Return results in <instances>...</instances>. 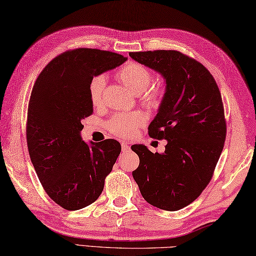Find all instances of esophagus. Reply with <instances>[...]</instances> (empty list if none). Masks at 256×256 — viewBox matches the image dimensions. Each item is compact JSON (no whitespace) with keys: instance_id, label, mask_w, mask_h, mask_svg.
<instances>
[{"instance_id":"1","label":"esophagus","mask_w":256,"mask_h":256,"mask_svg":"<svg viewBox=\"0 0 256 256\" xmlns=\"http://www.w3.org/2000/svg\"><path fill=\"white\" fill-rule=\"evenodd\" d=\"M121 145H122V152H123V153H126V152L130 150V145L128 143L122 142Z\"/></svg>"}]
</instances>
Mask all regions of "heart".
Here are the masks:
<instances>
[{"instance_id": "1", "label": "heart", "mask_w": 256, "mask_h": 256, "mask_svg": "<svg viewBox=\"0 0 256 256\" xmlns=\"http://www.w3.org/2000/svg\"><path fill=\"white\" fill-rule=\"evenodd\" d=\"M118 77L132 92L143 96L148 106H157L160 102L162 92L160 89H148L153 82V74L148 68L138 62H130L118 72ZM106 79L103 74L94 77L89 86L90 100L94 106L102 102V94ZM145 123V116L140 112L120 113L114 116L108 123V128L114 134L121 138H131L136 130Z\"/></svg>"}]
</instances>
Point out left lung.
<instances>
[{"instance_id": "8db88e82", "label": "left lung", "mask_w": 256, "mask_h": 256, "mask_svg": "<svg viewBox=\"0 0 256 256\" xmlns=\"http://www.w3.org/2000/svg\"><path fill=\"white\" fill-rule=\"evenodd\" d=\"M165 81L150 138L166 140L164 153L133 145L140 165L132 175L148 204L176 211L209 184L224 150L226 121L218 86L204 64L176 50L130 52Z\"/></svg>"}]
</instances>
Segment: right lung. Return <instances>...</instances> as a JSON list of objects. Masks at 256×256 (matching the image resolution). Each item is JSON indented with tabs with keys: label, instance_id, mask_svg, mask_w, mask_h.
Masks as SVG:
<instances>
[{
	"label": "right lung",
	"instance_id": "obj_1",
	"mask_svg": "<svg viewBox=\"0 0 256 256\" xmlns=\"http://www.w3.org/2000/svg\"><path fill=\"white\" fill-rule=\"evenodd\" d=\"M126 60L106 50H69L54 58L32 86L27 148L42 187L64 209L79 210L94 202L121 153V144L112 138L86 143L81 121L94 112L91 80Z\"/></svg>",
	"mask_w": 256,
	"mask_h": 256
}]
</instances>
